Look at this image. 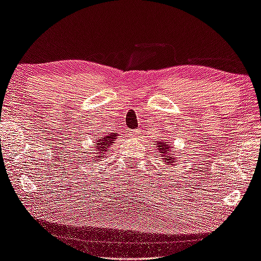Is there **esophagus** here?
<instances>
[{
	"instance_id": "1",
	"label": "esophagus",
	"mask_w": 261,
	"mask_h": 261,
	"mask_svg": "<svg viewBox=\"0 0 261 261\" xmlns=\"http://www.w3.org/2000/svg\"><path fill=\"white\" fill-rule=\"evenodd\" d=\"M126 133H128V136H130V137H135V136H137V133H138V130H128L126 131Z\"/></svg>"
}]
</instances>
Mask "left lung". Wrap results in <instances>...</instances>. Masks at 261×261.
<instances>
[{"mask_svg": "<svg viewBox=\"0 0 261 261\" xmlns=\"http://www.w3.org/2000/svg\"><path fill=\"white\" fill-rule=\"evenodd\" d=\"M156 143V148H158L159 152L161 153V155L163 156V160L165 162H167L168 165H172L174 158L171 155V149H170V145L168 144V142L166 141H155Z\"/></svg>", "mask_w": 261, "mask_h": 261, "instance_id": "1", "label": "left lung"}]
</instances>
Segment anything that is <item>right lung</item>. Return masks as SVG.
Here are the masks:
<instances>
[{"instance_id":"obj_1","label":"right lung","mask_w":261,"mask_h":261,"mask_svg":"<svg viewBox=\"0 0 261 261\" xmlns=\"http://www.w3.org/2000/svg\"><path fill=\"white\" fill-rule=\"evenodd\" d=\"M117 137H118V133H110V135L107 133V135H105V137H102L98 141H96V143L94 144L95 153L98 154L96 155V158L102 159L103 155L107 154V152L110 151L111 145L114 143L113 141L116 140Z\"/></svg>"}]
</instances>
